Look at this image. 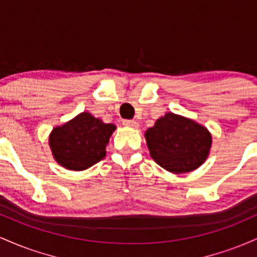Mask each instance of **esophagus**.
I'll use <instances>...</instances> for the list:
<instances>
[{
  "instance_id": "esophagus-1",
  "label": "esophagus",
  "mask_w": 257,
  "mask_h": 257,
  "mask_svg": "<svg viewBox=\"0 0 257 257\" xmlns=\"http://www.w3.org/2000/svg\"><path fill=\"white\" fill-rule=\"evenodd\" d=\"M123 125L131 126V128H138L139 123L134 119H124V120H123Z\"/></svg>"
}]
</instances>
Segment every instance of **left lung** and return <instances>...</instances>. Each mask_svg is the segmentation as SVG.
I'll list each match as a JSON object with an SVG mask.
<instances>
[{"label": "left lung", "mask_w": 257, "mask_h": 257, "mask_svg": "<svg viewBox=\"0 0 257 257\" xmlns=\"http://www.w3.org/2000/svg\"><path fill=\"white\" fill-rule=\"evenodd\" d=\"M150 155L158 166L174 174L190 173L209 156L211 134L194 120L168 112L145 133Z\"/></svg>", "instance_id": "obj_1"}]
</instances>
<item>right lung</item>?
<instances>
[{
	"mask_svg": "<svg viewBox=\"0 0 257 257\" xmlns=\"http://www.w3.org/2000/svg\"><path fill=\"white\" fill-rule=\"evenodd\" d=\"M116 125L104 123L89 112H82L49 135V146L54 159L69 170L88 169L106 156L108 144Z\"/></svg>",
	"mask_w": 257,
	"mask_h": 257,
	"instance_id": "right-lung-1",
	"label": "right lung"
}]
</instances>
